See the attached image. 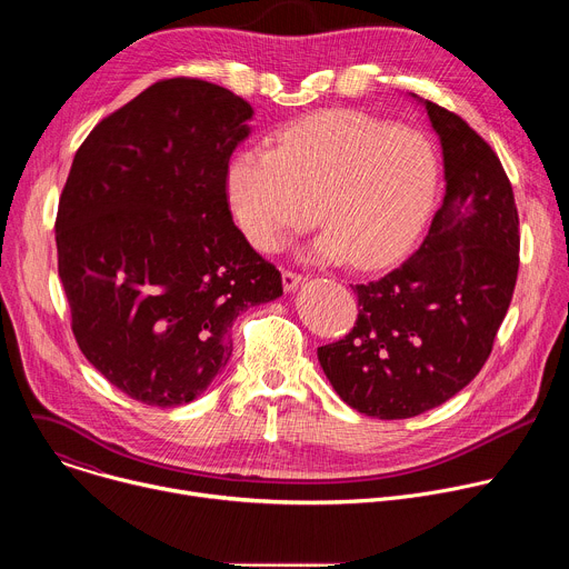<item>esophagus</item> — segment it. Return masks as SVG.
Listing matches in <instances>:
<instances>
[{"instance_id": "1", "label": "esophagus", "mask_w": 569, "mask_h": 569, "mask_svg": "<svg viewBox=\"0 0 569 569\" xmlns=\"http://www.w3.org/2000/svg\"><path fill=\"white\" fill-rule=\"evenodd\" d=\"M301 281H303V277H301L299 272H292V270H286V272H283V290H286V292L297 290Z\"/></svg>"}]
</instances>
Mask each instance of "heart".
<instances>
[{
    "label": "heart",
    "mask_w": 569,
    "mask_h": 569,
    "mask_svg": "<svg viewBox=\"0 0 569 569\" xmlns=\"http://www.w3.org/2000/svg\"><path fill=\"white\" fill-rule=\"evenodd\" d=\"M430 143L356 112H321L279 134L277 148L238 152L227 171L236 220L263 252H277L317 218L323 261L378 268L408 250L435 200Z\"/></svg>",
    "instance_id": "1"
}]
</instances>
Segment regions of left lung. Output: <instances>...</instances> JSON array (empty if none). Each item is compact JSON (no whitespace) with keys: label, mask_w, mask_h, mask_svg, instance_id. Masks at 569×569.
I'll return each mask as SVG.
<instances>
[{"label":"left lung","mask_w":569,"mask_h":569,"mask_svg":"<svg viewBox=\"0 0 569 569\" xmlns=\"http://www.w3.org/2000/svg\"><path fill=\"white\" fill-rule=\"evenodd\" d=\"M419 103L441 141L443 202L408 261L353 288L351 333L317 349L338 396L385 421L437 408L479 373L520 266L518 209L498 154L455 112Z\"/></svg>","instance_id":"8db88e82"}]
</instances>
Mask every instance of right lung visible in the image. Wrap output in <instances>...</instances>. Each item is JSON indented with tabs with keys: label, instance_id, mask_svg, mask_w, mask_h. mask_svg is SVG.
<instances>
[{
	"label": "right lung",
	"instance_id": "1",
	"mask_svg": "<svg viewBox=\"0 0 569 569\" xmlns=\"http://www.w3.org/2000/svg\"><path fill=\"white\" fill-rule=\"evenodd\" d=\"M252 114L207 80H159L88 134L62 189L56 246L73 338L152 408L198 398L231 358L233 319L283 295L227 202Z\"/></svg>",
	"mask_w": 569,
	"mask_h": 569
}]
</instances>
